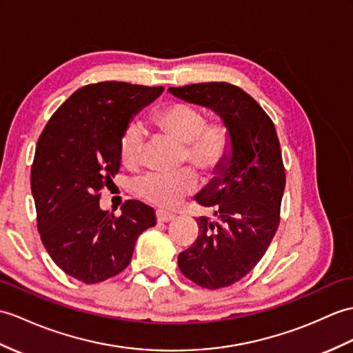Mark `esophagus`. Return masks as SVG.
Instances as JSON below:
<instances>
[{
  "mask_svg": "<svg viewBox=\"0 0 353 353\" xmlns=\"http://www.w3.org/2000/svg\"><path fill=\"white\" fill-rule=\"evenodd\" d=\"M157 219L158 223H168V221L174 219V215L165 210H157Z\"/></svg>",
  "mask_w": 353,
  "mask_h": 353,
  "instance_id": "esophagus-1",
  "label": "esophagus"
}]
</instances>
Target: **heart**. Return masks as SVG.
Masks as SVG:
<instances>
[{"mask_svg":"<svg viewBox=\"0 0 353 353\" xmlns=\"http://www.w3.org/2000/svg\"><path fill=\"white\" fill-rule=\"evenodd\" d=\"M161 132L185 144L183 161L192 163L204 174H216L225 167L233 152V132L223 120H208L206 114L194 105L173 102L162 106L152 116ZM144 152L143 129L129 125L119 143V154L126 167H137ZM199 179L191 168L176 173H150L135 183V191L147 201L162 208H173L192 194Z\"/></svg>","mask_w":353,"mask_h":353,"instance_id":"1","label":"heart"}]
</instances>
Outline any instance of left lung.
I'll return each mask as SVG.
<instances>
[{"label":"left lung","instance_id":"1","mask_svg":"<svg viewBox=\"0 0 353 353\" xmlns=\"http://www.w3.org/2000/svg\"><path fill=\"white\" fill-rule=\"evenodd\" d=\"M190 103L208 106L230 126L233 152L218 176L195 195L218 221L196 219L199 236L177 257L188 280L204 289L232 285L265 256L280 225L285 170L272 120L242 88L228 83L170 87Z\"/></svg>","mask_w":353,"mask_h":353}]
</instances>
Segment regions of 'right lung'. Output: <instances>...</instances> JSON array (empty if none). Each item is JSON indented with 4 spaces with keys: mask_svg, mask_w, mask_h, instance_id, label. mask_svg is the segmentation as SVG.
I'll return each instance as SVG.
<instances>
[{
    "mask_svg": "<svg viewBox=\"0 0 353 353\" xmlns=\"http://www.w3.org/2000/svg\"><path fill=\"white\" fill-rule=\"evenodd\" d=\"M163 92L117 81L78 88L49 119L36 145L31 192L37 228L54 263L85 284L128 268L138 236L157 224L138 200L121 215L99 206L101 191L119 173V143L132 116Z\"/></svg>",
    "mask_w": 353,
    "mask_h": 353,
    "instance_id": "1",
    "label": "right lung"
}]
</instances>
